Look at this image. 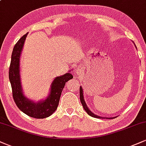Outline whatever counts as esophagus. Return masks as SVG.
Segmentation results:
<instances>
[{
	"instance_id": "1",
	"label": "esophagus",
	"mask_w": 146,
	"mask_h": 146,
	"mask_svg": "<svg viewBox=\"0 0 146 146\" xmlns=\"http://www.w3.org/2000/svg\"><path fill=\"white\" fill-rule=\"evenodd\" d=\"M77 71V72H76V73H78V71Z\"/></svg>"
}]
</instances>
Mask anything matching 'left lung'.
<instances>
[{"label": "left lung", "instance_id": "8db88e82", "mask_svg": "<svg viewBox=\"0 0 146 146\" xmlns=\"http://www.w3.org/2000/svg\"><path fill=\"white\" fill-rule=\"evenodd\" d=\"M80 102H81L82 104L84 109L85 111H86V113H88V115H90V116H91L93 117H95V118H104V117H102L100 116H98V115H95V114L92 113V112L89 110V108L87 107L86 104L85 103L84 100L83 90H82V86H80ZM113 118H115V117H111V119H113ZM107 119H110V117H109V118H108V117H107Z\"/></svg>", "mask_w": 146, "mask_h": 146}]
</instances>
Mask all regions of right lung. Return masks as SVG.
<instances>
[{
	"label": "right lung",
	"mask_w": 146,
	"mask_h": 146,
	"mask_svg": "<svg viewBox=\"0 0 146 146\" xmlns=\"http://www.w3.org/2000/svg\"><path fill=\"white\" fill-rule=\"evenodd\" d=\"M27 36V33L17 42L11 54L9 79L12 88L13 98L18 108L28 116L36 119L46 118L56 111L66 82L73 76L67 73L55 78L51 85V91L46 100L36 103L27 98L23 93L20 77V57Z\"/></svg>",
	"instance_id": "right-lung-1"
}]
</instances>
